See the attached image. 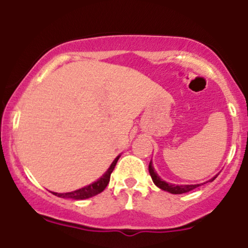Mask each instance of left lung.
Wrapping results in <instances>:
<instances>
[{"label":"left lung","mask_w":248,"mask_h":248,"mask_svg":"<svg viewBox=\"0 0 248 248\" xmlns=\"http://www.w3.org/2000/svg\"><path fill=\"white\" fill-rule=\"evenodd\" d=\"M149 171H150V175H151V177H152L153 183H155L158 187H160L161 190L167 191V192H170V193H174V194H181V193L189 192V191L196 189L197 186H200V184H191V186H175V184H170V183H167V182L162 181L161 178L158 176V174H156L155 168H153L152 161H150ZM216 176H217V175H216ZM216 176L213 177L212 180H209L208 182L214 181Z\"/></svg>","instance_id":"8db88e82"}]
</instances>
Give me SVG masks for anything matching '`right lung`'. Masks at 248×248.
I'll return each mask as SVG.
<instances>
[{
	"label": "right lung",
	"instance_id": "1",
	"mask_svg": "<svg viewBox=\"0 0 248 248\" xmlns=\"http://www.w3.org/2000/svg\"><path fill=\"white\" fill-rule=\"evenodd\" d=\"M119 158H120V155H118L117 158L114 159V161L112 162L111 166H109V168L106 170V173L103 175V176L99 178L98 181L93 182V183L90 184V186H84V187H82V189L72 191V192H66V193L52 192V193H54L55 196L61 197V198H71V199H75V200L88 199V198H90V197H93V196H96V194L101 193L102 191H104L105 187L108 186V184L109 182V177H111V174H112V171H113L115 165H117Z\"/></svg>",
	"mask_w": 248,
	"mask_h": 248
}]
</instances>
